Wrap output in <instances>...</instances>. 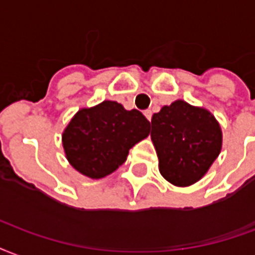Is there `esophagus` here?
I'll return each mask as SVG.
<instances>
[{"label":"esophagus","instance_id":"1","mask_svg":"<svg viewBox=\"0 0 255 255\" xmlns=\"http://www.w3.org/2000/svg\"><path fill=\"white\" fill-rule=\"evenodd\" d=\"M144 115L146 117V120L150 122V120H152V111H150V110H145V111H144Z\"/></svg>","mask_w":255,"mask_h":255}]
</instances>
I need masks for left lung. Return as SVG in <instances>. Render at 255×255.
Wrapping results in <instances>:
<instances>
[{
  "label": "left lung",
  "instance_id": "left-lung-1",
  "mask_svg": "<svg viewBox=\"0 0 255 255\" xmlns=\"http://www.w3.org/2000/svg\"><path fill=\"white\" fill-rule=\"evenodd\" d=\"M150 124L160 174L175 186L200 181L220 153L222 130L206 110L176 100L153 114Z\"/></svg>",
  "mask_w": 255,
  "mask_h": 255
}]
</instances>
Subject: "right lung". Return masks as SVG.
I'll use <instances>...</instances> for the list:
<instances>
[{
  "instance_id": "add662e5",
  "label": "right lung",
  "mask_w": 255,
  "mask_h": 255,
  "mask_svg": "<svg viewBox=\"0 0 255 255\" xmlns=\"http://www.w3.org/2000/svg\"><path fill=\"white\" fill-rule=\"evenodd\" d=\"M150 124L138 110L106 100L80 110L62 135L69 163L94 179L109 175L126 161L130 148L149 134Z\"/></svg>"
}]
</instances>
